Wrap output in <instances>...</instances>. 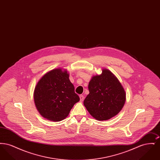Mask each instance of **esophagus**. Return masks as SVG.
Instances as JSON below:
<instances>
[{
  "mask_svg": "<svg viewBox=\"0 0 160 160\" xmlns=\"http://www.w3.org/2000/svg\"><path fill=\"white\" fill-rule=\"evenodd\" d=\"M84 98V97L83 95H80V99L81 102H82L83 101Z\"/></svg>",
  "mask_w": 160,
  "mask_h": 160,
  "instance_id": "obj_1",
  "label": "esophagus"
}]
</instances>
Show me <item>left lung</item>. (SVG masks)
Masks as SVG:
<instances>
[{"label":"left lung","instance_id":"left-lung-1","mask_svg":"<svg viewBox=\"0 0 160 160\" xmlns=\"http://www.w3.org/2000/svg\"><path fill=\"white\" fill-rule=\"evenodd\" d=\"M89 93L83 104L92 116L98 121H107L118 114L124 106L126 93L122 84L108 69L92 77Z\"/></svg>","mask_w":160,"mask_h":160}]
</instances>
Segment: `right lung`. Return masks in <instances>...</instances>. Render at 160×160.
Segmentation results:
<instances>
[{"label":"right lung","mask_w":160,"mask_h":160,"mask_svg":"<svg viewBox=\"0 0 160 160\" xmlns=\"http://www.w3.org/2000/svg\"><path fill=\"white\" fill-rule=\"evenodd\" d=\"M33 98L39 113L54 122L66 118L80 101L67 71L61 68L54 69L42 77L35 88Z\"/></svg>","instance_id":"obj_1"}]
</instances>
